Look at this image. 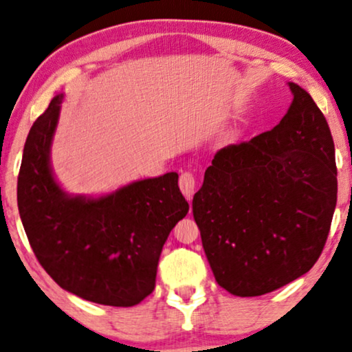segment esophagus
Returning a JSON list of instances; mask_svg holds the SVG:
<instances>
[{"label": "esophagus", "mask_w": 352, "mask_h": 352, "mask_svg": "<svg viewBox=\"0 0 352 352\" xmlns=\"http://www.w3.org/2000/svg\"><path fill=\"white\" fill-rule=\"evenodd\" d=\"M179 185H180L182 193L185 195V198L191 199V197H193V193H195V190H197V180H195L193 173H191V172L182 173Z\"/></svg>", "instance_id": "1"}]
</instances>
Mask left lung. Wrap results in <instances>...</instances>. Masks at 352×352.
I'll return each instance as SVG.
<instances>
[{"instance_id":"obj_1","label":"left lung","mask_w":352,"mask_h":352,"mask_svg":"<svg viewBox=\"0 0 352 352\" xmlns=\"http://www.w3.org/2000/svg\"><path fill=\"white\" fill-rule=\"evenodd\" d=\"M271 131L217 151L193 197V217L217 284L255 297L305 274L336 208L335 143L309 92Z\"/></svg>"}]
</instances>
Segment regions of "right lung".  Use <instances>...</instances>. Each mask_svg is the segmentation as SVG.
I'll return each instance as SVG.
<instances>
[{
    "mask_svg": "<svg viewBox=\"0 0 352 352\" xmlns=\"http://www.w3.org/2000/svg\"><path fill=\"white\" fill-rule=\"evenodd\" d=\"M63 97H53L25 140L17 177L22 226L58 286L96 304L133 307L154 291L164 243L188 212L179 173L131 182L102 197L66 193L50 161Z\"/></svg>",
    "mask_w": 352,
    "mask_h": 352,
    "instance_id": "add662e5",
    "label": "right lung"
}]
</instances>
